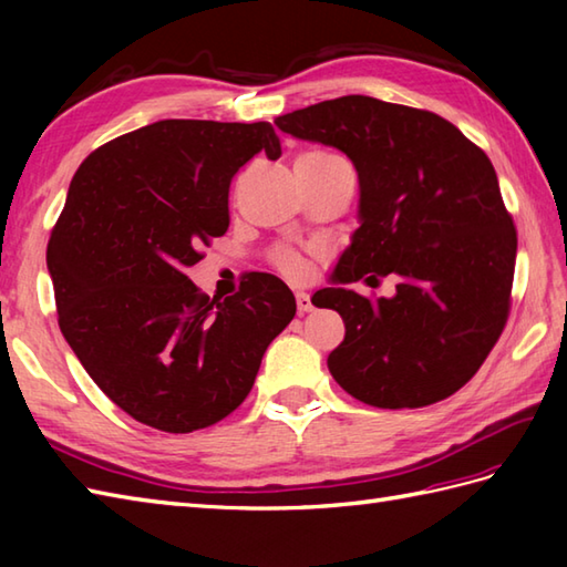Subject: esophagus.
<instances>
[{
	"label": "esophagus",
	"instance_id": "1",
	"mask_svg": "<svg viewBox=\"0 0 567 567\" xmlns=\"http://www.w3.org/2000/svg\"><path fill=\"white\" fill-rule=\"evenodd\" d=\"M295 297H297V309H299V315H307V311L315 309V305H311V297H309L307 292H297Z\"/></svg>",
	"mask_w": 567,
	"mask_h": 567
}]
</instances>
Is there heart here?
Returning a JSON list of instances; mask_svg holds the SVG:
<instances>
[{"instance_id": "obj_1", "label": "heart", "mask_w": 567, "mask_h": 567, "mask_svg": "<svg viewBox=\"0 0 567 567\" xmlns=\"http://www.w3.org/2000/svg\"><path fill=\"white\" fill-rule=\"evenodd\" d=\"M309 155L311 158H339V155H329V153H309ZM275 262H277V268L290 277H302L307 272L305 258L295 250H277Z\"/></svg>"}]
</instances>
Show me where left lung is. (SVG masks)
Returning <instances> with one entry per match:
<instances>
[{
	"instance_id": "8db88e82",
	"label": "left lung",
	"mask_w": 567,
	"mask_h": 567,
	"mask_svg": "<svg viewBox=\"0 0 567 567\" xmlns=\"http://www.w3.org/2000/svg\"><path fill=\"white\" fill-rule=\"evenodd\" d=\"M285 134L343 151L360 185V226L311 305L346 323L329 370L355 400L416 409L457 392L509 317L516 228L483 148L443 116L348 94L277 116ZM396 274L368 300L344 285Z\"/></svg>"
}]
</instances>
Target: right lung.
<instances>
[{
    "mask_svg": "<svg viewBox=\"0 0 567 567\" xmlns=\"http://www.w3.org/2000/svg\"><path fill=\"white\" fill-rule=\"evenodd\" d=\"M280 158L268 122L165 118L92 151L48 240L58 323L128 416L189 433L246 400L265 348L295 319L280 277L248 272L209 299L185 275L228 228V187L252 155Z\"/></svg>",
    "mask_w": 567,
    "mask_h": 567,
    "instance_id": "add662e5",
    "label": "right lung"
}]
</instances>
